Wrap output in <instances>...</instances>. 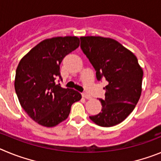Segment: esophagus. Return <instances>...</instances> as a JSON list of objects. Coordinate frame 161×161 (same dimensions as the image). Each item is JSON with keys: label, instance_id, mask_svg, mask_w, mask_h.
<instances>
[{"label": "esophagus", "instance_id": "esophagus-1", "mask_svg": "<svg viewBox=\"0 0 161 161\" xmlns=\"http://www.w3.org/2000/svg\"><path fill=\"white\" fill-rule=\"evenodd\" d=\"M82 97H83V98H86V99H91V97L89 95H87V94H86V93H83L82 94Z\"/></svg>", "mask_w": 161, "mask_h": 161}]
</instances>
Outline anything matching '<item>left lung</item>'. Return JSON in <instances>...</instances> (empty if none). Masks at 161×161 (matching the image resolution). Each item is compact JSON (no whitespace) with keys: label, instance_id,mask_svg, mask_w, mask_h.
<instances>
[{"label":"left lung","instance_id":"left-lung-1","mask_svg":"<svg viewBox=\"0 0 161 161\" xmlns=\"http://www.w3.org/2000/svg\"><path fill=\"white\" fill-rule=\"evenodd\" d=\"M81 49L96 71L98 81L108 84L105 98H99L102 110L90 116L101 127H112L123 122L134 110L142 91L143 70L132 52L109 37H81Z\"/></svg>","mask_w":161,"mask_h":161}]
</instances>
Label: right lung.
<instances>
[{
	"label": "right lung",
	"instance_id": "obj_1",
	"mask_svg": "<svg viewBox=\"0 0 161 161\" xmlns=\"http://www.w3.org/2000/svg\"><path fill=\"white\" fill-rule=\"evenodd\" d=\"M79 46L77 37H55L34 46L20 61L14 86L21 108L42 126L54 127L66 119L74 103L82 95L74 89L55 84L62 79L63 59Z\"/></svg>",
	"mask_w": 161,
	"mask_h": 161
}]
</instances>
